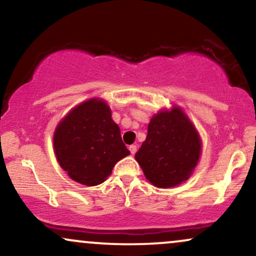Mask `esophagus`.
I'll list each match as a JSON object with an SVG mask.
<instances>
[{
    "instance_id": "1",
    "label": "esophagus",
    "mask_w": 256,
    "mask_h": 256,
    "mask_svg": "<svg viewBox=\"0 0 256 256\" xmlns=\"http://www.w3.org/2000/svg\"><path fill=\"white\" fill-rule=\"evenodd\" d=\"M130 152H131V154L134 155V154H136V152H137V146L136 144H132V146H130Z\"/></svg>"
}]
</instances>
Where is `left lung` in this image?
<instances>
[{"label": "left lung", "instance_id": "8db88e82", "mask_svg": "<svg viewBox=\"0 0 256 256\" xmlns=\"http://www.w3.org/2000/svg\"><path fill=\"white\" fill-rule=\"evenodd\" d=\"M201 155L195 126L179 107L161 110L148 125L137 162L146 178L158 188H172L189 179Z\"/></svg>", "mask_w": 256, "mask_h": 256}]
</instances>
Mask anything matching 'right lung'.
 <instances>
[{"label":"right lung","instance_id":"1","mask_svg":"<svg viewBox=\"0 0 256 256\" xmlns=\"http://www.w3.org/2000/svg\"><path fill=\"white\" fill-rule=\"evenodd\" d=\"M54 150L70 178L88 186L104 183L114 165L130 154L110 107L100 98L78 104L58 122Z\"/></svg>","mask_w":256,"mask_h":256}]
</instances>
